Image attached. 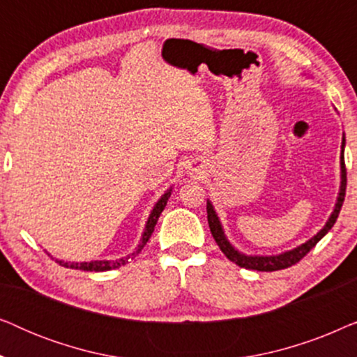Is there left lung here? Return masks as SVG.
I'll use <instances>...</instances> for the list:
<instances>
[{
	"label": "left lung",
	"instance_id": "obj_1",
	"mask_svg": "<svg viewBox=\"0 0 357 357\" xmlns=\"http://www.w3.org/2000/svg\"><path fill=\"white\" fill-rule=\"evenodd\" d=\"M344 148V136H343V143H341V149ZM344 195H346V165H344V155L343 151H341V187H340V195L338 199H336L335 209L331 213V216L328 218V221L321 229L320 232H317L310 241H307L302 245L292 248L289 252L280 253V255H271V257H261V255H245V253H241L236 250L231 245V242L227 241L226 236H224L222 226L219 222V218L216 211H214L211 202L206 203V211H208V224L209 229H211V234L214 237V241L221 248L224 255H226L229 260L236 263L241 268H247V270H257V271H278V270H284V268H289L292 265H296L297 261H301L307 253H309L312 248H314L321 237L326 236V232L333 227V224L338 219V214L341 211V206H343L344 202Z\"/></svg>",
	"mask_w": 357,
	"mask_h": 357
}]
</instances>
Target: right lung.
<instances>
[{"label":"right lung","mask_w":357,"mask_h":357,"mask_svg":"<svg viewBox=\"0 0 357 357\" xmlns=\"http://www.w3.org/2000/svg\"><path fill=\"white\" fill-rule=\"evenodd\" d=\"M170 192H172V188L167 190V192H165L162 197H160L159 202L155 203V206L153 208V211H151L149 218H148V222H146L144 232H143V236H141V241L138 243V247H136L135 252L130 253L128 257L120 258V260H96V261H84V263H71V261H63V260H55V261L61 266L73 268V270H82V271H109V270H115V268L126 265L128 260H133V258L138 255L141 250H143L146 242L149 241L151 234L154 232L155 224H158V219L160 216V213L164 211L165 204H167V202H169Z\"/></svg>","instance_id":"obj_1"}]
</instances>
